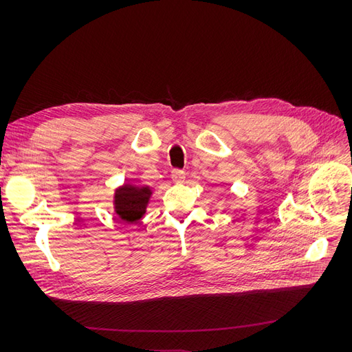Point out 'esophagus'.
<instances>
[{
    "label": "esophagus",
    "mask_w": 352,
    "mask_h": 352,
    "mask_svg": "<svg viewBox=\"0 0 352 352\" xmlns=\"http://www.w3.org/2000/svg\"><path fill=\"white\" fill-rule=\"evenodd\" d=\"M172 179H173V182H176V184L184 182V180H185V172H184V170H180V168L172 170Z\"/></svg>",
    "instance_id": "1"
}]
</instances>
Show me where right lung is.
Masks as SVG:
<instances>
[{"label": "right lung", "mask_w": 352, "mask_h": 352, "mask_svg": "<svg viewBox=\"0 0 352 352\" xmlns=\"http://www.w3.org/2000/svg\"><path fill=\"white\" fill-rule=\"evenodd\" d=\"M153 190L150 186H136L124 184L114 192V211L126 223H135L146 211Z\"/></svg>", "instance_id": "obj_1"}]
</instances>
